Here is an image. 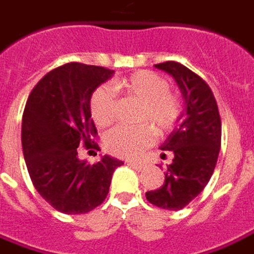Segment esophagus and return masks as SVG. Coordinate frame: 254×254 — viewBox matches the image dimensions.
<instances>
[{"instance_id":"1","label":"esophagus","mask_w":254,"mask_h":254,"mask_svg":"<svg viewBox=\"0 0 254 254\" xmlns=\"http://www.w3.org/2000/svg\"><path fill=\"white\" fill-rule=\"evenodd\" d=\"M129 166H130L132 169H135L136 171H142L144 169V164L140 162H129Z\"/></svg>"}]
</instances>
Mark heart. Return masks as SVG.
Returning a JSON list of instances; mask_svg holds the SVG:
<instances>
[{
    "label": "heart",
    "mask_w": 254,
    "mask_h": 254,
    "mask_svg": "<svg viewBox=\"0 0 254 254\" xmlns=\"http://www.w3.org/2000/svg\"><path fill=\"white\" fill-rule=\"evenodd\" d=\"M115 88L142 102L140 121H149L156 130L169 132L181 117V101L169 90V83L153 71H136L127 78L115 83ZM92 121L98 127H108L115 118V97L110 85H101L92 92L90 100ZM154 132L147 125L127 127H117L105 136V149L119 157H136L153 143Z\"/></svg>",
    "instance_id": "heart-1"
}]
</instances>
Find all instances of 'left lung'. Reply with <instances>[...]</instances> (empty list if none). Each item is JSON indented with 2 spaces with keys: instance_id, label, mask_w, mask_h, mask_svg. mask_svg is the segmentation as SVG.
<instances>
[{
  "instance_id": "obj_1",
  "label": "left lung",
  "mask_w": 254,
  "mask_h": 254,
  "mask_svg": "<svg viewBox=\"0 0 254 254\" xmlns=\"http://www.w3.org/2000/svg\"><path fill=\"white\" fill-rule=\"evenodd\" d=\"M176 80L184 100L177 125L160 146L173 153L162 187L147 191L150 204L179 211L201 194L214 173L221 149V118L209 85L177 62L154 64Z\"/></svg>"
}]
</instances>
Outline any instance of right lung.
Returning <instances> with one entry per match:
<instances>
[{
  "mask_svg": "<svg viewBox=\"0 0 254 254\" xmlns=\"http://www.w3.org/2000/svg\"><path fill=\"white\" fill-rule=\"evenodd\" d=\"M114 70L67 63L35 85L22 117V150L32 183L46 202L68 215L87 214L101 205L121 162L108 154L88 164L77 147H92L97 129L90 100ZM94 147H98L94 146Z\"/></svg>",
  "mask_w": 254,
  "mask_h": 254,
  "instance_id": "right-lung-1",
  "label": "right lung"
}]
</instances>
